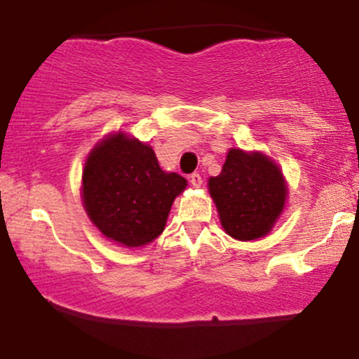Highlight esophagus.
Returning a JSON list of instances; mask_svg holds the SVG:
<instances>
[{"mask_svg": "<svg viewBox=\"0 0 359 359\" xmlns=\"http://www.w3.org/2000/svg\"><path fill=\"white\" fill-rule=\"evenodd\" d=\"M189 182L192 184V187L199 189L201 185H203V177H201L199 174H192L191 177H189Z\"/></svg>", "mask_w": 359, "mask_h": 359, "instance_id": "1", "label": "esophagus"}]
</instances>
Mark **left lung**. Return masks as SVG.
<instances>
[{"mask_svg": "<svg viewBox=\"0 0 359 359\" xmlns=\"http://www.w3.org/2000/svg\"><path fill=\"white\" fill-rule=\"evenodd\" d=\"M221 226L234 240L266 236L285 209L288 187L282 170L269 155L229 148L221 174L209 177Z\"/></svg>", "mask_w": 359, "mask_h": 359, "instance_id": "8db88e82", "label": "left lung"}]
</instances>
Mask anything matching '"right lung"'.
<instances>
[{"label":"right lung","mask_w":359,"mask_h":359,"mask_svg":"<svg viewBox=\"0 0 359 359\" xmlns=\"http://www.w3.org/2000/svg\"><path fill=\"white\" fill-rule=\"evenodd\" d=\"M185 187L184 177L160 168L154 148L118 131L89 151L81 197L102 236L140 248L163 233L172 204Z\"/></svg>","instance_id":"1"}]
</instances>
